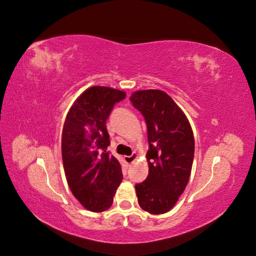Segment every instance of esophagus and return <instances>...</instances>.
Masks as SVG:
<instances>
[{
  "label": "esophagus",
  "mask_w": 256,
  "mask_h": 256,
  "mask_svg": "<svg viewBox=\"0 0 256 256\" xmlns=\"http://www.w3.org/2000/svg\"><path fill=\"white\" fill-rule=\"evenodd\" d=\"M125 162L127 164H134V161L138 159V154L136 152H134L131 156H126L125 158Z\"/></svg>",
  "instance_id": "obj_1"
}]
</instances>
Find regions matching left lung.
Wrapping results in <instances>:
<instances>
[{
  "label": "left lung",
  "instance_id": "obj_1",
  "mask_svg": "<svg viewBox=\"0 0 256 256\" xmlns=\"http://www.w3.org/2000/svg\"><path fill=\"white\" fill-rule=\"evenodd\" d=\"M130 102L146 120L148 176L136 184L138 202L152 214H166L182 194L191 174L194 136L187 116L166 92L141 90Z\"/></svg>",
  "mask_w": 256,
  "mask_h": 256
}]
</instances>
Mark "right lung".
I'll use <instances>...</instances> for the list:
<instances>
[{"label":"right lung","mask_w":256,"mask_h":256,"mask_svg":"<svg viewBox=\"0 0 256 256\" xmlns=\"http://www.w3.org/2000/svg\"><path fill=\"white\" fill-rule=\"evenodd\" d=\"M126 92L92 86L76 99L62 132V158L67 184L88 210L109 209L122 180L118 160L106 152L110 145L106 122Z\"/></svg>","instance_id":"1"}]
</instances>
